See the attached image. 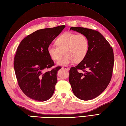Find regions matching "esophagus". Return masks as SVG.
Instances as JSON below:
<instances>
[{
  "label": "esophagus",
  "mask_w": 126,
  "mask_h": 126,
  "mask_svg": "<svg viewBox=\"0 0 126 126\" xmlns=\"http://www.w3.org/2000/svg\"><path fill=\"white\" fill-rule=\"evenodd\" d=\"M62 69H65V70H68V71L69 70V68L68 67V66H62Z\"/></svg>",
  "instance_id": "34e87169"
}]
</instances>
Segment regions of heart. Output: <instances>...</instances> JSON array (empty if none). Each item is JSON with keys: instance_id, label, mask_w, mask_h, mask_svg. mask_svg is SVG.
<instances>
[{"instance_id": "b5f03b06", "label": "heart", "mask_w": 126, "mask_h": 126, "mask_svg": "<svg viewBox=\"0 0 126 126\" xmlns=\"http://www.w3.org/2000/svg\"><path fill=\"white\" fill-rule=\"evenodd\" d=\"M57 46L50 45L47 49V53L51 60L58 61L61 58L63 51L65 56L59 61L57 65H68L79 63L84 60L89 49V41L84 34H77L66 32L56 39Z\"/></svg>"}]
</instances>
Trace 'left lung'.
<instances>
[{"label": "left lung", "instance_id": "obj_1", "mask_svg": "<svg viewBox=\"0 0 126 126\" xmlns=\"http://www.w3.org/2000/svg\"><path fill=\"white\" fill-rule=\"evenodd\" d=\"M70 30L85 34L89 41V49L84 60L70 68L69 81L77 98L92 100L100 95L110 82L114 63L113 48L98 31L80 27Z\"/></svg>", "mask_w": 126, "mask_h": 126}]
</instances>
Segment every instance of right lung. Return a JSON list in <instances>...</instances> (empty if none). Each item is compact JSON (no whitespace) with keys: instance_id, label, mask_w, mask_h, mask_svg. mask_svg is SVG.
<instances>
[{"instance_id":"right-lung-1","label":"right lung","mask_w":126,"mask_h":126,"mask_svg":"<svg viewBox=\"0 0 126 126\" xmlns=\"http://www.w3.org/2000/svg\"><path fill=\"white\" fill-rule=\"evenodd\" d=\"M65 25L37 30L22 40L15 56L14 69L22 92L32 100L45 101L51 97L57 82L60 66L55 65L47 53V47L59 35Z\"/></svg>"}]
</instances>
